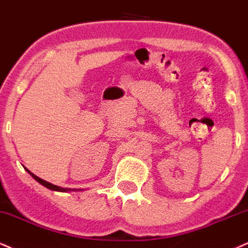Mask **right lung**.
<instances>
[{"instance_id":"1","label":"right lung","mask_w":248,"mask_h":248,"mask_svg":"<svg viewBox=\"0 0 248 248\" xmlns=\"http://www.w3.org/2000/svg\"><path fill=\"white\" fill-rule=\"evenodd\" d=\"M25 170L27 171V172L30 173L31 176L33 177V178H34V179L36 180V182L40 183V184H41V185H44L45 187L51 189V191H56V192H71V191L75 192V191H81L80 188H63V187H60V186L54 185V184H51V183H48V182H46V180H44V179L39 178L38 176H35L34 173L31 172V171H30L29 169H26V168H25Z\"/></svg>"}]
</instances>
